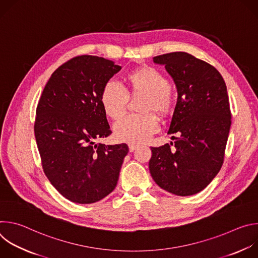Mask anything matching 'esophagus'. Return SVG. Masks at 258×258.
<instances>
[{
	"label": "esophagus",
	"instance_id": "34e87169",
	"mask_svg": "<svg viewBox=\"0 0 258 258\" xmlns=\"http://www.w3.org/2000/svg\"><path fill=\"white\" fill-rule=\"evenodd\" d=\"M137 148H138V146H137V145H135V144H128V149H130V152H134Z\"/></svg>",
	"mask_w": 258,
	"mask_h": 258
}]
</instances>
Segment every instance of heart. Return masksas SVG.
I'll return each instance as SVG.
<instances>
[{"label": "heart", "instance_id": "1", "mask_svg": "<svg viewBox=\"0 0 258 258\" xmlns=\"http://www.w3.org/2000/svg\"><path fill=\"white\" fill-rule=\"evenodd\" d=\"M132 91L146 94L141 109L164 114L171 109L173 93L168 80L153 67H143L128 75ZM127 102L125 87L116 80H109L101 94V103L107 116L112 119L120 117ZM159 130V122L152 112L130 114L120 118L114 125V135L118 141L140 144L149 140Z\"/></svg>", "mask_w": 258, "mask_h": 258}]
</instances>
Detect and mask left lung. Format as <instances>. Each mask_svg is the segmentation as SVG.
<instances>
[{
  "mask_svg": "<svg viewBox=\"0 0 258 258\" xmlns=\"http://www.w3.org/2000/svg\"><path fill=\"white\" fill-rule=\"evenodd\" d=\"M163 64L177 89L168 134L173 143L151 147L150 173L157 185L177 196L206 188L222 168L232 123L229 96L222 75L186 52L153 58Z\"/></svg>",
  "mask_w": 258,
  "mask_h": 258,
  "instance_id": "1",
  "label": "left lung"
}]
</instances>
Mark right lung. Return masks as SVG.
Masks as SVG:
<instances>
[{"mask_svg": "<svg viewBox=\"0 0 258 258\" xmlns=\"http://www.w3.org/2000/svg\"><path fill=\"white\" fill-rule=\"evenodd\" d=\"M120 69L102 57H73L53 72L36 107L34 136L44 172L71 202L95 203L117 185L128 147L96 141L112 133L101 94Z\"/></svg>", "mask_w": 258, "mask_h": 258, "instance_id": "obj_1", "label": "right lung"}]
</instances>
